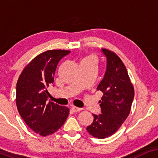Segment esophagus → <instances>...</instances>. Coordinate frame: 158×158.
<instances>
[{
    "label": "esophagus",
    "mask_w": 158,
    "mask_h": 158,
    "mask_svg": "<svg viewBox=\"0 0 158 158\" xmlns=\"http://www.w3.org/2000/svg\"><path fill=\"white\" fill-rule=\"evenodd\" d=\"M71 109H72V110L74 112H77V111H81V110H82V109L81 108H78V107H75V106H72V108H71Z\"/></svg>",
    "instance_id": "obj_1"
}]
</instances>
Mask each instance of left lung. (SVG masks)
I'll list each match as a JSON object with an SVG mask.
<instances>
[{
    "label": "left lung",
    "mask_w": 158,
    "mask_h": 158,
    "mask_svg": "<svg viewBox=\"0 0 158 158\" xmlns=\"http://www.w3.org/2000/svg\"><path fill=\"white\" fill-rule=\"evenodd\" d=\"M106 58L104 77L97 90L103 93L101 103V114H93L94 122L87 127L93 137L104 139L118 130L130 113L135 91L127 68L122 60L113 52L102 49Z\"/></svg>",
    "instance_id": "1"
}]
</instances>
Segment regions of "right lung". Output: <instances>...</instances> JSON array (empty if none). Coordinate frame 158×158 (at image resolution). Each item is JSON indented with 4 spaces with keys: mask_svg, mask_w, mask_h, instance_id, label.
I'll return each instance as SVG.
<instances>
[{
    "mask_svg": "<svg viewBox=\"0 0 158 158\" xmlns=\"http://www.w3.org/2000/svg\"><path fill=\"white\" fill-rule=\"evenodd\" d=\"M68 50H48L34 58L23 69L16 84L18 111L30 129L41 136L57 131L67 119L69 109L47 99L60 60Z\"/></svg>",
    "mask_w": 158,
    "mask_h": 158,
    "instance_id": "obj_1",
    "label": "right lung"
}]
</instances>
